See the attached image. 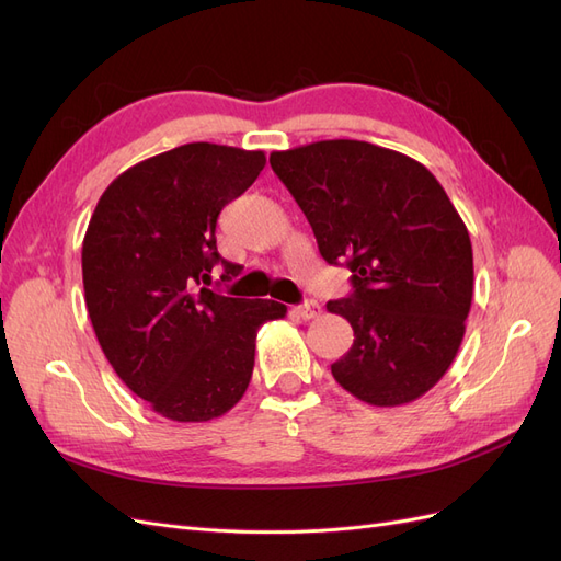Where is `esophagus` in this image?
Masks as SVG:
<instances>
[{
  "label": "esophagus",
  "instance_id": "obj_1",
  "mask_svg": "<svg viewBox=\"0 0 561 561\" xmlns=\"http://www.w3.org/2000/svg\"><path fill=\"white\" fill-rule=\"evenodd\" d=\"M295 313L304 320H311L316 316H320V304L318 301H304L299 307H295Z\"/></svg>",
  "mask_w": 561,
  "mask_h": 561
}]
</instances>
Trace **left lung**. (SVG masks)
Returning <instances> with one entry per match:
<instances>
[{"mask_svg":"<svg viewBox=\"0 0 561 561\" xmlns=\"http://www.w3.org/2000/svg\"><path fill=\"white\" fill-rule=\"evenodd\" d=\"M268 163L322 260L351 268L353 293L328 301L355 336L332 377L367 404L421 398L454 363L472 301L470 236L443 184L419 161L360 140L274 151Z\"/></svg>","mask_w":561,"mask_h":561,"instance_id":"obj_1","label":"left lung"}]
</instances>
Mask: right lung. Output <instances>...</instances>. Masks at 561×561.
Instances as JSON below:
<instances>
[{"label":"right lung","mask_w":561,"mask_h":561,"mask_svg":"<svg viewBox=\"0 0 561 561\" xmlns=\"http://www.w3.org/2000/svg\"><path fill=\"white\" fill-rule=\"evenodd\" d=\"M264 151L190 142L140 161L100 196L81 248L83 293L105 358L135 396L180 423L222 416L252 377L254 339L287 313L210 290L241 274L217 252L227 203L257 180Z\"/></svg>","instance_id":"obj_1"}]
</instances>
